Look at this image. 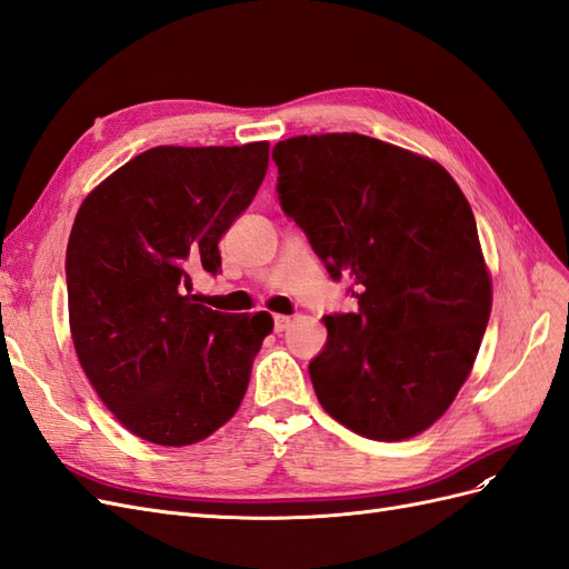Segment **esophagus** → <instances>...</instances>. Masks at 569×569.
<instances>
[{
	"instance_id": "esophagus-1",
	"label": "esophagus",
	"mask_w": 569,
	"mask_h": 569,
	"mask_svg": "<svg viewBox=\"0 0 569 569\" xmlns=\"http://www.w3.org/2000/svg\"><path fill=\"white\" fill-rule=\"evenodd\" d=\"M289 322H291V318H289V316H274V318H272L274 332H284L287 327H289Z\"/></svg>"
}]
</instances>
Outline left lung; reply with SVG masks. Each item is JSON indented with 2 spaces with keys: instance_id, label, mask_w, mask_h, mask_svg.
I'll return each mask as SVG.
<instances>
[{
  "instance_id": "8db88e82",
  "label": "left lung",
  "mask_w": 569,
  "mask_h": 569,
  "mask_svg": "<svg viewBox=\"0 0 569 569\" xmlns=\"http://www.w3.org/2000/svg\"><path fill=\"white\" fill-rule=\"evenodd\" d=\"M272 161L284 216L358 299L322 318L308 363L320 406L368 439L425 432L468 380L491 313L468 199L439 163L356 132L291 137Z\"/></svg>"
}]
</instances>
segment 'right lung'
I'll use <instances>...</instances> for the list:
<instances>
[{"mask_svg":"<svg viewBox=\"0 0 569 569\" xmlns=\"http://www.w3.org/2000/svg\"><path fill=\"white\" fill-rule=\"evenodd\" d=\"M268 142L153 147L82 201L66 249L71 335L99 399L132 435L187 446L242 403L272 318L220 313L192 274L253 201Z\"/></svg>","mask_w":569,"mask_h":569,"instance_id":"1","label":"right lung"}]
</instances>
